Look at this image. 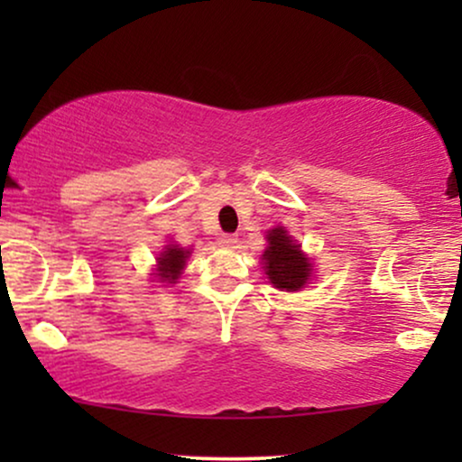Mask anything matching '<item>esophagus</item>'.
<instances>
[{
	"instance_id": "1",
	"label": "esophagus",
	"mask_w": 462,
	"mask_h": 462,
	"mask_svg": "<svg viewBox=\"0 0 462 462\" xmlns=\"http://www.w3.org/2000/svg\"><path fill=\"white\" fill-rule=\"evenodd\" d=\"M219 243H221V245H224V247H235L236 243H238V238H236L235 235H224V236L219 238Z\"/></svg>"
}]
</instances>
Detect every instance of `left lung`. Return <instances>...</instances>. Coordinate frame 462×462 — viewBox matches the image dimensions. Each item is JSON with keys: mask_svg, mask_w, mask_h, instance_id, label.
I'll list each match as a JSON object with an SVG mask.
<instances>
[{"mask_svg": "<svg viewBox=\"0 0 462 462\" xmlns=\"http://www.w3.org/2000/svg\"><path fill=\"white\" fill-rule=\"evenodd\" d=\"M264 273L275 289L295 293L310 282L312 263L301 252V245L293 241V236L282 226L267 232V249L263 252Z\"/></svg>", "mask_w": 462, "mask_h": 462, "instance_id": "1", "label": "left lung"}]
</instances>
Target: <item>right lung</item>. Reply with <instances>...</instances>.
Segmentation results:
<instances>
[{
  "mask_svg": "<svg viewBox=\"0 0 462 462\" xmlns=\"http://www.w3.org/2000/svg\"><path fill=\"white\" fill-rule=\"evenodd\" d=\"M190 256V249L180 247L176 243H169L164 249L158 254L156 258V273L153 278H158L164 284H176V280L182 273V269L187 267V258Z\"/></svg>",
  "mask_w": 462,
  "mask_h": 462,
  "instance_id": "right-lung-1",
  "label": "right lung"
}]
</instances>
